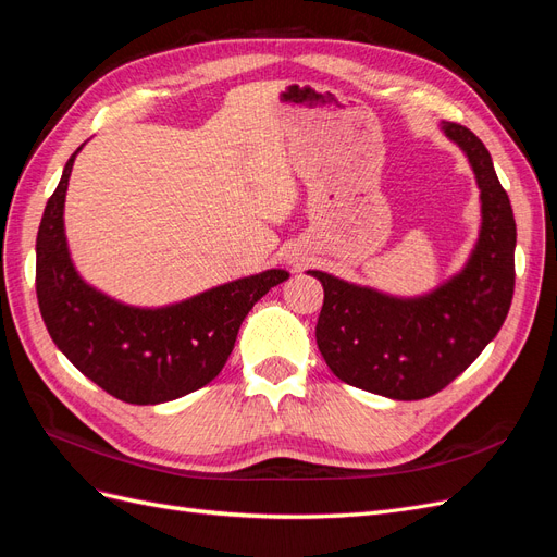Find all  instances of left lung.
<instances>
[{
	"instance_id": "8db88e82",
	"label": "left lung",
	"mask_w": 557,
	"mask_h": 557,
	"mask_svg": "<svg viewBox=\"0 0 557 557\" xmlns=\"http://www.w3.org/2000/svg\"><path fill=\"white\" fill-rule=\"evenodd\" d=\"M481 190L479 242L460 274L430 295L397 299L325 272L315 342L336 379L391 399H425L458 379L495 339L516 283V221L491 153L474 132L442 123Z\"/></svg>"
}]
</instances>
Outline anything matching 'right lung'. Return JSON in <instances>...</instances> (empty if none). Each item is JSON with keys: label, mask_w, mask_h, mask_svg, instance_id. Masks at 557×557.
I'll return each instance as SVG.
<instances>
[{"label": "right lung", "mask_w": 557, "mask_h": 557, "mask_svg": "<svg viewBox=\"0 0 557 557\" xmlns=\"http://www.w3.org/2000/svg\"><path fill=\"white\" fill-rule=\"evenodd\" d=\"M76 153L37 234V299L50 339L83 376L127 404L199 391L221 374L252 305L290 274L269 269L164 309L125 307L90 288L72 264L62 221Z\"/></svg>", "instance_id": "1"}]
</instances>
